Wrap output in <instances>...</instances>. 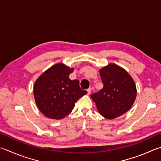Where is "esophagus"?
<instances>
[{
    "mask_svg": "<svg viewBox=\"0 0 161 161\" xmlns=\"http://www.w3.org/2000/svg\"><path fill=\"white\" fill-rule=\"evenodd\" d=\"M91 88H89V89H87V93H88V95H89V94L91 93Z\"/></svg>",
    "mask_w": 161,
    "mask_h": 161,
    "instance_id": "esophagus-1",
    "label": "esophagus"
}]
</instances>
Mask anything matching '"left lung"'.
Returning <instances> with one entry per match:
<instances>
[{"label":"left lung","instance_id":"obj_1","mask_svg":"<svg viewBox=\"0 0 161 161\" xmlns=\"http://www.w3.org/2000/svg\"><path fill=\"white\" fill-rule=\"evenodd\" d=\"M103 88L91 96L104 117L113 119L130 109L136 98L137 89L128 72L114 64L100 70Z\"/></svg>","mask_w":161,"mask_h":161}]
</instances>
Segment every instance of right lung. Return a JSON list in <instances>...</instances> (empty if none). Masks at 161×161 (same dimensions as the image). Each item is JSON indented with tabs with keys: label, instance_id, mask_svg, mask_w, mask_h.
Masks as SVG:
<instances>
[{
	"label": "right lung",
	"instance_id": "right-lung-1",
	"mask_svg": "<svg viewBox=\"0 0 161 161\" xmlns=\"http://www.w3.org/2000/svg\"><path fill=\"white\" fill-rule=\"evenodd\" d=\"M74 71L64 64H57L43 72L34 84L35 101L40 111L47 117L61 119L73 109L75 103L86 94L80 87V81L71 80Z\"/></svg>",
	"mask_w": 161,
	"mask_h": 161
}]
</instances>
